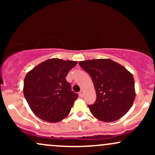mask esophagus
I'll return each mask as SVG.
<instances>
[{
	"mask_svg": "<svg viewBox=\"0 0 155 155\" xmlns=\"http://www.w3.org/2000/svg\"><path fill=\"white\" fill-rule=\"evenodd\" d=\"M79 96H80V97H83V96H84V91H83V90H81V91H80L79 92Z\"/></svg>",
	"mask_w": 155,
	"mask_h": 155,
	"instance_id": "34e87169",
	"label": "esophagus"
}]
</instances>
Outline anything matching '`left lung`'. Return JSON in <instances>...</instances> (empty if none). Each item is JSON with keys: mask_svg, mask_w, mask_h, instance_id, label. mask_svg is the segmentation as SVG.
<instances>
[{"mask_svg": "<svg viewBox=\"0 0 155 155\" xmlns=\"http://www.w3.org/2000/svg\"><path fill=\"white\" fill-rule=\"evenodd\" d=\"M79 64L91 76L95 89V104L88 105L92 114L106 122L123 117L136 97L133 74L110 59L84 60Z\"/></svg>", "mask_w": 155, "mask_h": 155, "instance_id": "left-lung-1", "label": "left lung"}]
</instances>
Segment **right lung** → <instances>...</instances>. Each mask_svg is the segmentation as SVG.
<instances>
[{
	"label": "right lung",
	"mask_w": 155,
	"mask_h": 155,
	"mask_svg": "<svg viewBox=\"0 0 155 155\" xmlns=\"http://www.w3.org/2000/svg\"><path fill=\"white\" fill-rule=\"evenodd\" d=\"M76 61L52 58L38 64L26 74L25 97L38 118L49 122L63 120L70 113L77 94L65 79Z\"/></svg>",
	"instance_id": "add662e5"
}]
</instances>
